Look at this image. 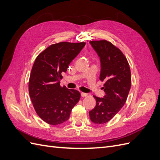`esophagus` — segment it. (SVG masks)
<instances>
[{
    "label": "esophagus",
    "instance_id": "esophagus-1",
    "mask_svg": "<svg viewBox=\"0 0 160 160\" xmlns=\"http://www.w3.org/2000/svg\"><path fill=\"white\" fill-rule=\"evenodd\" d=\"M81 97H83V98H85V97L88 96V94L85 93H83V92H81Z\"/></svg>",
    "mask_w": 160,
    "mask_h": 160
}]
</instances>
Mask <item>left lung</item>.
Instances as JSON below:
<instances>
[{
	"mask_svg": "<svg viewBox=\"0 0 160 160\" xmlns=\"http://www.w3.org/2000/svg\"><path fill=\"white\" fill-rule=\"evenodd\" d=\"M89 42L99 57V79L105 83V95L103 98L93 95L96 105L89 113L92 122L103 124L112 119L126 101L132 85L131 71L126 57L112 43L105 40Z\"/></svg>",
	"mask_w": 160,
	"mask_h": 160,
	"instance_id": "8db88e82",
	"label": "left lung"
}]
</instances>
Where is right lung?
<instances>
[{"label": "right lung", "instance_id": "right-lung-1", "mask_svg": "<svg viewBox=\"0 0 160 160\" xmlns=\"http://www.w3.org/2000/svg\"><path fill=\"white\" fill-rule=\"evenodd\" d=\"M85 45L84 42H61L50 45L36 58L28 92L36 113L47 123L59 125L68 120L80 99L78 91L62 88L59 80Z\"/></svg>", "mask_w": 160, "mask_h": 160}]
</instances>
